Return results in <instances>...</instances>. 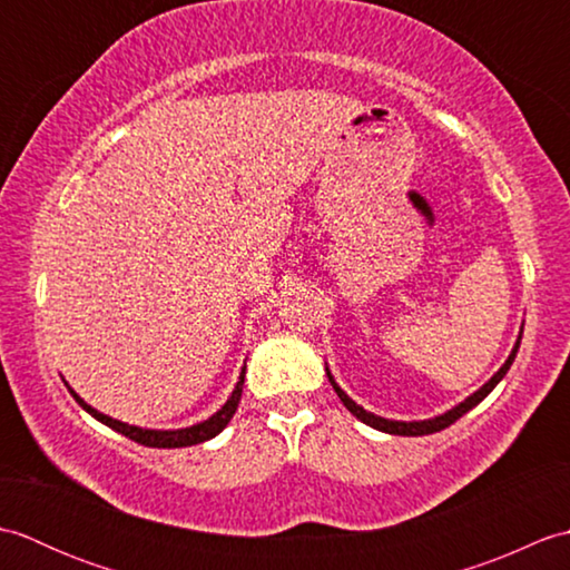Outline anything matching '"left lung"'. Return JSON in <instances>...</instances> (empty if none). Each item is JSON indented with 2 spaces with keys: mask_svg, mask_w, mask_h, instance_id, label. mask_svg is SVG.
<instances>
[{
  "mask_svg": "<svg viewBox=\"0 0 570 570\" xmlns=\"http://www.w3.org/2000/svg\"><path fill=\"white\" fill-rule=\"evenodd\" d=\"M522 331H524V325H522ZM522 331H519V337H517V343H514V347H512V353H510V357H507V362L504 365L492 374V377L480 386V390L475 392V394H470L465 402H460L458 406H453V409H448L445 414H441V416H433V419H423V421H392V419H382V416H374L372 411H365L362 409L360 404H355L353 399H350L341 386H337V382L333 380V374H331V370L325 367V374H328V382L333 384V390H335V394L341 396V402L347 406V411L353 416H357L362 423H367V426H372V429H377V431H382V433H392V435H429V433H435V431H443V429H448L451 426V423H455L460 416L463 414H468V411L472 409V406H478L482 399H485L494 386H498L500 382H502V377L507 374V370L512 367V362H514V357H517V350H519V343H522Z\"/></svg>",
  "mask_w": 570,
  "mask_h": 570,
  "instance_id": "left-lung-1",
  "label": "left lung"
}]
</instances>
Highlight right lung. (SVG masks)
<instances>
[{
  "label": "right lung",
  "instance_id": "right-lung-1",
  "mask_svg": "<svg viewBox=\"0 0 570 570\" xmlns=\"http://www.w3.org/2000/svg\"><path fill=\"white\" fill-rule=\"evenodd\" d=\"M242 384H245V367H242V372H239V382L235 384L233 394H229V399L223 404V409H217L210 419H205V421H200V423H193V426H188V429L156 431V429L129 426V423H125V421H117V419H112V416L100 414L98 409H92L88 402H82V399H80L76 392H72L70 386H68V382H66V386H68V392L72 394V399H76V402H78L85 411H88L90 416H95L98 421H102L105 426H110L112 431L122 433V435H127V439H131L135 443L147 445V448H186V445H196V443L215 439V435L227 426L229 419L235 416L237 404H239V396H242Z\"/></svg>",
  "mask_w": 570,
  "mask_h": 570
}]
</instances>
